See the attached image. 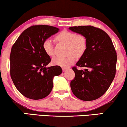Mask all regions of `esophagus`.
Here are the masks:
<instances>
[{"instance_id": "esophagus-1", "label": "esophagus", "mask_w": 127, "mask_h": 127, "mask_svg": "<svg viewBox=\"0 0 127 127\" xmlns=\"http://www.w3.org/2000/svg\"><path fill=\"white\" fill-rule=\"evenodd\" d=\"M62 69H63V72H65V71H66L67 70H68V68L63 67V68H62Z\"/></svg>"}]
</instances>
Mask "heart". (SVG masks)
Segmentation results:
<instances>
[{"label":"heart","instance_id":"obj_1","mask_svg":"<svg viewBox=\"0 0 127 127\" xmlns=\"http://www.w3.org/2000/svg\"><path fill=\"white\" fill-rule=\"evenodd\" d=\"M60 43L67 45L66 57H55L52 60L53 64L68 67L76 60V56L81 57L84 54L87 48V39L82 34H76L74 32L67 30H63L55 37ZM43 48L45 53L49 57H53L55 54L54 48L52 41L47 39L43 42Z\"/></svg>","mask_w":127,"mask_h":127}]
</instances>
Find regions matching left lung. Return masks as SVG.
I'll use <instances>...</instances> for the list:
<instances>
[{"label": "left lung", "instance_id": "left-lung-1", "mask_svg": "<svg viewBox=\"0 0 127 127\" xmlns=\"http://www.w3.org/2000/svg\"><path fill=\"white\" fill-rule=\"evenodd\" d=\"M68 29L87 39V50L76 64L85 68H72L75 77L70 82L71 90L80 100H96L106 93L115 78L117 55L114 46L108 34L100 29L82 26Z\"/></svg>", "mask_w": 127, "mask_h": 127}]
</instances>
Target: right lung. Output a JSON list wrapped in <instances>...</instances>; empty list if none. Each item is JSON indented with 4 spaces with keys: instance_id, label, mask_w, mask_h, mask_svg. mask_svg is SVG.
Listing matches in <instances>:
<instances>
[{
    "instance_id": "obj_1",
    "label": "right lung",
    "mask_w": 127,
    "mask_h": 127,
    "mask_svg": "<svg viewBox=\"0 0 127 127\" xmlns=\"http://www.w3.org/2000/svg\"><path fill=\"white\" fill-rule=\"evenodd\" d=\"M59 32L46 25L33 26L26 29L13 45L10 55V74L19 92L27 98L39 100L48 95L53 78L62 73L60 66L46 67L51 62L43 48L46 39Z\"/></svg>"
}]
</instances>
